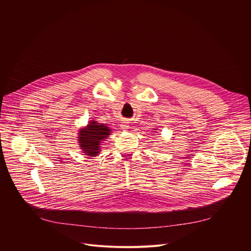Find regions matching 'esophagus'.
<instances>
[{"label": "esophagus", "mask_w": 251, "mask_h": 251, "mask_svg": "<svg viewBox=\"0 0 251 251\" xmlns=\"http://www.w3.org/2000/svg\"><path fill=\"white\" fill-rule=\"evenodd\" d=\"M120 126H121V129H125V130L129 128V125L127 124V122H123V123H121V125H120Z\"/></svg>", "instance_id": "1"}]
</instances>
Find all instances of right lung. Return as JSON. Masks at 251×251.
<instances>
[{"label":"right lung","instance_id":"right-lung-1","mask_svg":"<svg viewBox=\"0 0 251 251\" xmlns=\"http://www.w3.org/2000/svg\"><path fill=\"white\" fill-rule=\"evenodd\" d=\"M89 124L79 130L78 143L79 147L84 155L95 157L101 151V143L110 135V128L104 124L90 121Z\"/></svg>","mask_w":251,"mask_h":251}]
</instances>
